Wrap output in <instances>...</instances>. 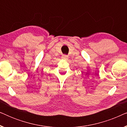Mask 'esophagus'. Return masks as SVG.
<instances>
[{
	"instance_id": "1",
	"label": "esophagus",
	"mask_w": 127,
	"mask_h": 127,
	"mask_svg": "<svg viewBox=\"0 0 127 127\" xmlns=\"http://www.w3.org/2000/svg\"><path fill=\"white\" fill-rule=\"evenodd\" d=\"M62 58L63 59V60H67V58H68V57H67V55H63L62 56Z\"/></svg>"
}]
</instances>
